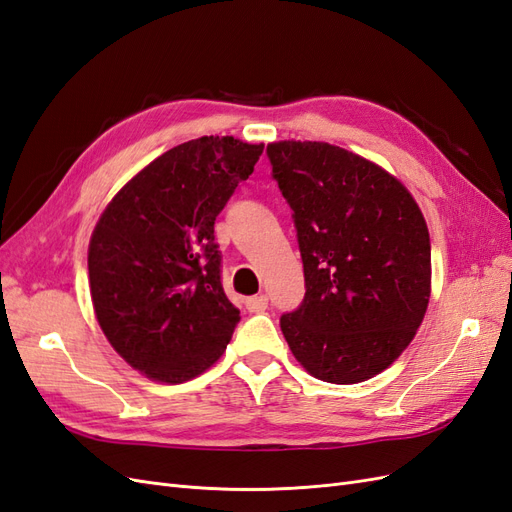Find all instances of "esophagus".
<instances>
[{"mask_svg":"<svg viewBox=\"0 0 512 512\" xmlns=\"http://www.w3.org/2000/svg\"><path fill=\"white\" fill-rule=\"evenodd\" d=\"M245 307H247V312H252V314L265 312V309L269 307V297H267V294H258V297L245 299Z\"/></svg>","mask_w":512,"mask_h":512,"instance_id":"esophagus-1","label":"esophagus"}]
</instances>
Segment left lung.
I'll use <instances>...</instances> for the list:
<instances>
[{
  "label": "left lung",
  "instance_id": "left-lung-1",
  "mask_svg": "<svg viewBox=\"0 0 512 512\" xmlns=\"http://www.w3.org/2000/svg\"><path fill=\"white\" fill-rule=\"evenodd\" d=\"M292 209L305 275L301 305L280 318L309 374L374 378L406 350L431 292V243L410 192L378 164L329 143L267 145Z\"/></svg>",
  "mask_w": 512,
  "mask_h": 512
}]
</instances>
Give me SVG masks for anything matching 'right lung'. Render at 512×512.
I'll list each match as a JSON object with an SVG mask.
<instances>
[{
	"label": "right lung",
	"mask_w": 512,
	"mask_h": 512,
	"mask_svg": "<svg viewBox=\"0 0 512 512\" xmlns=\"http://www.w3.org/2000/svg\"><path fill=\"white\" fill-rule=\"evenodd\" d=\"M265 145L203 136L123 185L89 241V288L111 346L147 378L179 384L220 359L239 322L222 286L215 218Z\"/></svg>",
	"instance_id": "right-lung-1"
}]
</instances>
